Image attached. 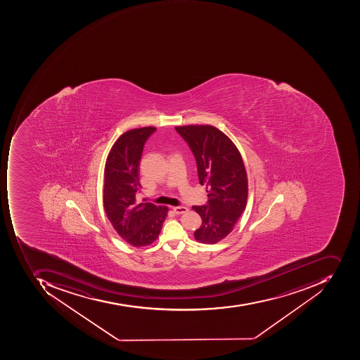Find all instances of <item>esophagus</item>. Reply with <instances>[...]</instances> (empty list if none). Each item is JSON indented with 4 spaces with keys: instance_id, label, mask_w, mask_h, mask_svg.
I'll list each match as a JSON object with an SVG mask.
<instances>
[{
    "instance_id": "1",
    "label": "esophagus",
    "mask_w": 360,
    "mask_h": 360,
    "mask_svg": "<svg viewBox=\"0 0 360 360\" xmlns=\"http://www.w3.org/2000/svg\"><path fill=\"white\" fill-rule=\"evenodd\" d=\"M173 211H174L175 214H184L188 211V209L186 207H173Z\"/></svg>"
}]
</instances>
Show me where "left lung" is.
<instances>
[{"label":"left lung","mask_w":360,"mask_h":360,"mask_svg":"<svg viewBox=\"0 0 360 360\" xmlns=\"http://www.w3.org/2000/svg\"><path fill=\"white\" fill-rule=\"evenodd\" d=\"M175 129L195 155L200 184L207 186V205L193 207L202 219L195 231V240L214 245L231 233L247 205L248 179L243 158L235 143L212 125Z\"/></svg>","instance_id":"obj_1"}]
</instances>
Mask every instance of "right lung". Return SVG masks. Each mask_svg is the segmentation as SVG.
<instances>
[{
	"label": "right lung",
	"instance_id": "right-lung-1",
	"mask_svg": "<svg viewBox=\"0 0 360 360\" xmlns=\"http://www.w3.org/2000/svg\"><path fill=\"white\" fill-rule=\"evenodd\" d=\"M155 127L131 129L115 141L105 165L103 207L117 235L133 247H146L157 240L167 207L139 203V163L143 145Z\"/></svg>",
	"mask_w": 360,
	"mask_h": 360
}]
</instances>
